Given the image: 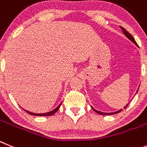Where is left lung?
Here are the masks:
<instances>
[{"label": "left lung", "mask_w": 147, "mask_h": 147, "mask_svg": "<svg viewBox=\"0 0 147 147\" xmlns=\"http://www.w3.org/2000/svg\"><path fill=\"white\" fill-rule=\"evenodd\" d=\"M120 27H121V29L123 30V34H124V35H126V36H127V38H128L129 39V40H131V41L133 42V43H135V45L138 46L137 43H136L135 40V39H134L133 37H132V35H131L130 33H129L128 32H127V30H126V29H124V28H123V27H122V26H120ZM138 89H139V88H138ZM138 91H137V92H138ZM128 104H127V105L125 106V107H123V109H126V108H127V106H128ZM92 109L94 111H95V112H97V113H98V114H99V115H115V114H117V113H119L120 112H121V111H122V109H120V110L117 111V112H100V111L96 110V109H94V108H93L92 107Z\"/></svg>", "instance_id": "1"}]
</instances>
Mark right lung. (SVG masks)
<instances>
[{
  "label": "right lung",
  "instance_id": "add662e5",
  "mask_svg": "<svg viewBox=\"0 0 147 147\" xmlns=\"http://www.w3.org/2000/svg\"><path fill=\"white\" fill-rule=\"evenodd\" d=\"M61 103L59 104V105L58 106V107H56L55 109H53L52 111H50V112H46V113H38V114H37V113H33V112H29V111H26L24 109V111H26V112H27L28 114L31 115H35V116H50V115H54L55 113L59 109L60 107H61Z\"/></svg>",
  "mask_w": 147,
  "mask_h": 147
}]
</instances>
